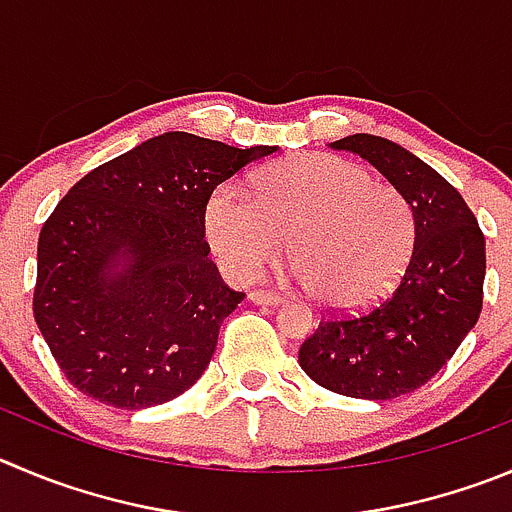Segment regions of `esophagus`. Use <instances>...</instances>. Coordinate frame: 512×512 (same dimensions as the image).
<instances>
[{
    "label": "esophagus",
    "instance_id": "34e87169",
    "mask_svg": "<svg viewBox=\"0 0 512 512\" xmlns=\"http://www.w3.org/2000/svg\"><path fill=\"white\" fill-rule=\"evenodd\" d=\"M247 298H250V303H255V305H280L283 303V298H280L278 293H270V290H252Z\"/></svg>",
    "mask_w": 512,
    "mask_h": 512
}]
</instances>
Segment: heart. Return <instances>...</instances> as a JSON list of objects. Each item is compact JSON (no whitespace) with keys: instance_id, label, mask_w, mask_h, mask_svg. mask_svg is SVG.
Wrapping results in <instances>:
<instances>
[{"instance_id":"b5f03b06","label":"heart","mask_w":512,"mask_h":512,"mask_svg":"<svg viewBox=\"0 0 512 512\" xmlns=\"http://www.w3.org/2000/svg\"><path fill=\"white\" fill-rule=\"evenodd\" d=\"M204 234L232 280L257 278L290 240L293 278L333 308H361L407 270L417 217L407 194L341 156L283 161L255 194L224 181L204 207Z\"/></svg>"}]
</instances>
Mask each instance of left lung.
Wrapping results in <instances>:
<instances>
[{"instance_id":"1","label":"left lung","mask_w":512,"mask_h":512,"mask_svg":"<svg viewBox=\"0 0 512 512\" xmlns=\"http://www.w3.org/2000/svg\"><path fill=\"white\" fill-rule=\"evenodd\" d=\"M331 148L358 154L407 194L417 240L396 288L358 313L326 310L298 361L323 389L386 401L427 384L480 318L485 234L460 191L399 143L353 133Z\"/></svg>"}]
</instances>
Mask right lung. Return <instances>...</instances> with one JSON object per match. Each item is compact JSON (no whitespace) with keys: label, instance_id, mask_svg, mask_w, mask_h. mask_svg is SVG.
I'll list each match as a JSON object with an SVG mask.
<instances>
[{"label":"right lung","instance_id":"right-lung-1","mask_svg":"<svg viewBox=\"0 0 512 512\" xmlns=\"http://www.w3.org/2000/svg\"><path fill=\"white\" fill-rule=\"evenodd\" d=\"M275 151L171 131L88 171L57 202L37 242L32 313L80 394L143 409L204 374L219 326L245 300L209 260L204 207Z\"/></svg>","mask_w":512,"mask_h":512}]
</instances>
